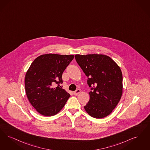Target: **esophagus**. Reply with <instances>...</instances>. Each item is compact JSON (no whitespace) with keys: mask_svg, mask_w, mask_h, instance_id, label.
Listing matches in <instances>:
<instances>
[{"mask_svg":"<svg viewBox=\"0 0 150 150\" xmlns=\"http://www.w3.org/2000/svg\"><path fill=\"white\" fill-rule=\"evenodd\" d=\"M80 93V89H77V90H75V91H74V94L76 96L78 95V94H79Z\"/></svg>","mask_w":150,"mask_h":150,"instance_id":"esophagus-1","label":"esophagus"}]
</instances>
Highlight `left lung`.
Segmentation results:
<instances>
[{"mask_svg": "<svg viewBox=\"0 0 150 150\" xmlns=\"http://www.w3.org/2000/svg\"><path fill=\"white\" fill-rule=\"evenodd\" d=\"M75 60L88 77L91 88L90 100L84 107L96 118L110 114L120 102L123 90V76L118 65L104 54H76Z\"/></svg>", "mask_w": 150, "mask_h": 150, "instance_id": "8db88e82", "label": "left lung"}]
</instances>
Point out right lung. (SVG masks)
Returning <instances> with one entry per match:
<instances>
[{
	"instance_id": "add662e5",
	"label": "right lung",
	"mask_w": 150,
	"mask_h": 150,
	"mask_svg": "<svg viewBox=\"0 0 150 150\" xmlns=\"http://www.w3.org/2000/svg\"><path fill=\"white\" fill-rule=\"evenodd\" d=\"M74 57L45 54L31 64L25 76V90L31 105L40 114L54 115L64 107L70 95L61 86L62 75Z\"/></svg>"
}]
</instances>
